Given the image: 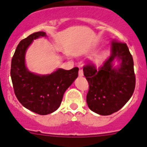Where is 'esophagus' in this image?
<instances>
[{"label":"esophagus","instance_id":"34e87169","mask_svg":"<svg viewBox=\"0 0 147 147\" xmlns=\"http://www.w3.org/2000/svg\"><path fill=\"white\" fill-rule=\"evenodd\" d=\"M83 76V70L82 68H80V71H79V76Z\"/></svg>","mask_w":147,"mask_h":147}]
</instances>
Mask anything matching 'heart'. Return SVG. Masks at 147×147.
Wrapping results in <instances>:
<instances>
[{
	"label": "heart",
	"mask_w": 147,
	"mask_h": 147,
	"mask_svg": "<svg viewBox=\"0 0 147 147\" xmlns=\"http://www.w3.org/2000/svg\"><path fill=\"white\" fill-rule=\"evenodd\" d=\"M104 58V54L102 53H100V54H97L94 58H93V62H94L96 65H99L101 62H102V59Z\"/></svg>",
	"instance_id": "b5f03b06"
}]
</instances>
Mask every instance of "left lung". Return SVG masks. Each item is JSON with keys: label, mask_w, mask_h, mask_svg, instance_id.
<instances>
[{"label": "left lung", "mask_w": 147, "mask_h": 147, "mask_svg": "<svg viewBox=\"0 0 147 147\" xmlns=\"http://www.w3.org/2000/svg\"><path fill=\"white\" fill-rule=\"evenodd\" d=\"M119 65L115 66V62ZM89 83L87 104L92 111L102 115L117 112L129 100L136 86L134 62L126 43L112 42V54L96 69L93 65L83 67Z\"/></svg>", "instance_id": "left-lung-1"}]
</instances>
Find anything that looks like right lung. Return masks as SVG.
Segmentation results:
<instances>
[{"label":"right lung","mask_w":147,"mask_h":147,"mask_svg":"<svg viewBox=\"0 0 147 147\" xmlns=\"http://www.w3.org/2000/svg\"><path fill=\"white\" fill-rule=\"evenodd\" d=\"M42 37H47L45 32H35L18 44L11 59V78L15 96L23 107L48 115L59 108L65 90L77 78L79 68H57L45 75L31 72L26 65V53L34 40Z\"/></svg>","instance_id":"right-lung-1"}]
</instances>
